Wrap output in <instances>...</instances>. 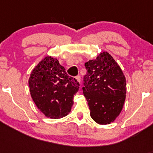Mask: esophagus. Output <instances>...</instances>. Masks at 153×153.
Masks as SVG:
<instances>
[{"label": "esophagus", "mask_w": 153, "mask_h": 153, "mask_svg": "<svg viewBox=\"0 0 153 153\" xmlns=\"http://www.w3.org/2000/svg\"><path fill=\"white\" fill-rule=\"evenodd\" d=\"M75 79H76L77 81H78L79 83L80 84V76H76V77H75Z\"/></svg>", "instance_id": "1"}]
</instances>
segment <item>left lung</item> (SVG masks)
Segmentation results:
<instances>
[{"mask_svg":"<svg viewBox=\"0 0 153 153\" xmlns=\"http://www.w3.org/2000/svg\"><path fill=\"white\" fill-rule=\"evenodd\" d=\"M84 96L91 117L99 124H111L122 111L126 99V78L118 63L107 52L85 63Z\"/></svg>","mask_w":153,"mask_h":153,"instance_id":"left-lung-1","label":"left lung"}]
</instances>
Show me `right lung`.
I'll use <instances>...</instances> for the list:
<instances>
[{
    "label": "right lung",
    "instance_id": "obj_1",
    "mask_svg": "<svg viewBox=\"0 0 153 153\" xmlns=\"http://www.w3.org/2000/svg\"><path fill=\"white\" fill-rule=\"evenodd\" d=\"M29 86L38 109L45 117L56 119L71 112L80 84L67 74L57 58L47 56L31 71Z\"/></svg>",
    "mask_w": 153,
    "mask_h": 153
}]
</instances>
